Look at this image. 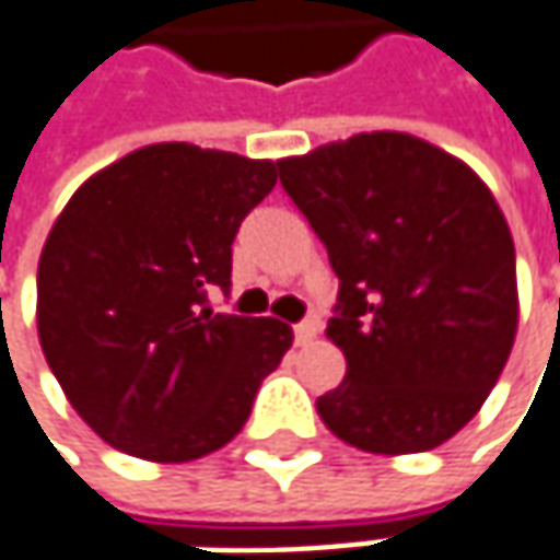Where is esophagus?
Returning a JSON list of instances; mask_svg holds the SVG:
<instances>
[{"label":"esophagus","mask_w":560,"mask_h":560,"mask_svg":"<svg viewBox=\"0 0 560 560\" xmlns=\"http://www.w3.org/2000/svg\"><path fill=\"white\" fill-rule=\"evenodd\" d=\"M316 332H319V319H313V316L301 319V323H294V342H298V346L311 342Z\"/></svg>","instance_id":"1"}]
</instances>
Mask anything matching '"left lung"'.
<instances>
[{"mask_svg":"<svg viewBox=\"0 0 560 560\" xmlns=\"http://www.w3.org/2000/svg\"><path fill=\"white\" fill-rule=\"evenodd\" d=\"M339 276L326 326L346 380L316 399L346 444L424 453L472 421L516 336V253L472 167L406 132L279 161Z\"/></svg>","mask_w":560,"mask_h":560,"instance_id":"8db88e82","label":"left lung"}]
</instances>
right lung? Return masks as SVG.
Returning <instances> with one entry per match:
<instances>
[{"label":"right lung","mask_w":560,"mask_h":560,"mask_svg":"<svg viewBox=\"0 0 560 560\" xmlns=\"http://www.w3.org/2000/svg\"><path fill=\"white\" fill-rule=\"evenodd\" d=\"M276 161L161 142L84 180L37 266V336L84 424L114 450L189 463L234 441L291 326L212 313L231 244Z\"/></svg>","instance_id":"1"}]
</instances>
